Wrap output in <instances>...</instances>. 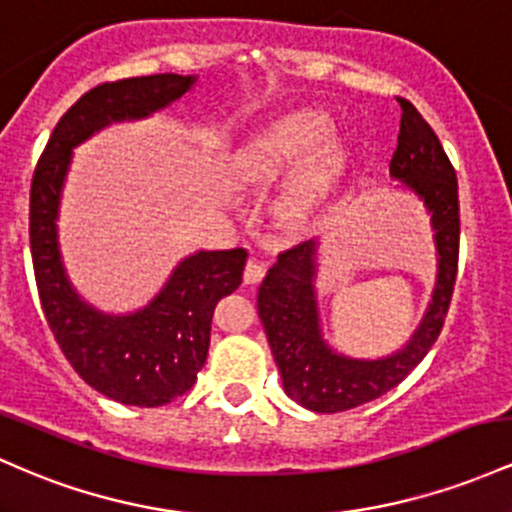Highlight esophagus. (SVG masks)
Wrapping results in <instances>:
<instances>
[{"instance_id": "1", "label": "esophagus", "mask_w": 512, "mask_h": 512, "mask_svg": "<svg viewBox=\"0 0 512 512\" xmlns=\"http://www.w3.org/2000/svg\"><path fill=\"white\" fill-rule=\"evenodd\" d=\"M262 277H265V265L257 260H250L245 265V272H243V279L245 284H260Z\"/></svg>"}]
</instances>
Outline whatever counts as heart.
Masks as SVG:
<instances>
[{
    "instance_id": "b5f03b06",
    "label": "heart",
    "mask_w": 512,
    "mask_h": 512,
    "mask_svg": "<svg viewBox=\"0 0 512 512\" xmlns=\"http://www.w3.org/2000/svg\"><path fill=\"white\" fill-rule=\"evenodd\" d=\"M325 128L328 119L316 111L289 114L262 131L240 155L238 170L252 184L277 182L299 162L282 201L284 216L291 221L308 216L342 167L345 148Z\"/></svg>"
}]
</instances>
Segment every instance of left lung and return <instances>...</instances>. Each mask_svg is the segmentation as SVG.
Returning a JSON list of instances; mask_svg holds the SVG:
<instances>
[{
	"label": "left lung",
	"mask_w": 512,
	"mask_h": 512,
	"mask_svg": "<svg viewBox=\"0 0 512 512\" xmlns=\"http://www.w3.org/2000/svg\"><path fill=\"white\" fill-rule=\"evenodd\" d=\"M391 157V179L413 192L430 213L437 247V279L423 320L401 350L379 359L347 357L323 338L318 316V240L282 252L257 291V313L272 347L286 396L313 413H340L384 396L423 362L440 335L459 260L457 174L435 131L406 99Z\"/></svg>",
	"instance_id": "1"
}]
</instances>
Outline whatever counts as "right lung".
Wrapping results in <instances>:
<instances>
[{"instance_id": "obj_1", "label": "right lung", "mask_w": 512, "mask_h": 512, "mask_svg": "<svg viewBox=\"0 0 512 512\" xmlns=\"http://www.w3.org/2000/svg\"><path fill=\"white\" fill-rule=\"evenodd\" d=\"M196 80L162 72L89 89L58 121L33 172L28 235L43 313L75 372L123 406H165L192 389L209 355L213 308L243 282L247 252H194L148 306L114 316L84 301L67 277L58 243L60 199L77 145L111 123L148 119Z\"/></svg>"}]
</instances>
